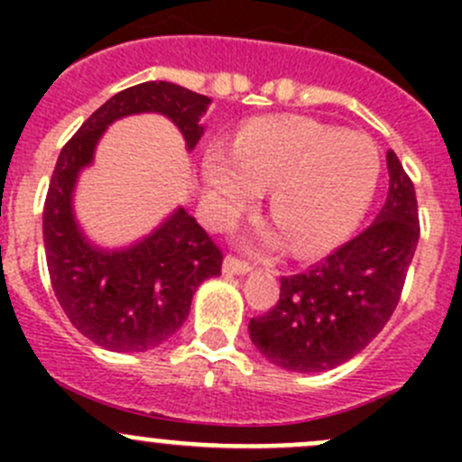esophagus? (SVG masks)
Segmentation results:
<instances>
[{
    "label": "esophagus",
    "instance_id": "obj_1",
    "mask_svg": "<svg viewBox=\"0 0 462 462\" xmlns=\"http://www.w3.org/2000/svg\"><path fill=\"white\" fill-rule=\"evenodd\" d=\"M253 270V265L248 261H241L236 257H226L223 261V273L226 274H248Z\"/></svg>",
    "mask_w": 462,
    "mask_h": 462
}]
</instances>
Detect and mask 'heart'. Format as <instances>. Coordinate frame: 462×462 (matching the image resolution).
<instances>
[{
    "mask_svg": "<svg viewBox=\"0 0 462 462\" xmlns=\"http://www.w3.org/2000/svg\"><path fill=\"white\" fill-rule=\"evenodd\" d=\"M380 152L356 132L309 118L261 120L236 136L232 156L209 152L205 199L217 221L270 188V212L300 257L337 245L369 208L380 180Z\"/></svg>",
    "mask_w": 462,
    "mask_h": 462,
    "instance_id": "b5f03b06",
    "label": "heart"
}]
</instances>
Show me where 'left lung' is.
Segmentation results:
<instances>
[{"label": "left lung", "mask_w": 462, "mask_h": 462, "mask_svg": "<svg viewBox=\"0 0 462 462\" xmlns=\"http://www.w3.org/2000/svg\"><path fill=\"white\" fill-rule=\"evenodd\" d=\"M389 194L375 221L306 273L282 277L274 309L250 319V339L274 366L319 374L356 357L402 295L420 226L411 179L386 152Z\"/></svg>", "instance_id": "8db88e82"}]
</instances>
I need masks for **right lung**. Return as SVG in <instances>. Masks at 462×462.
<instances>
[{
	"mask_svg": "<svg viewBox=\"0 0 462 462\" xmlns=\"http://www.w3.org/2000/svg\"><path fill=\"white\" fill-rule=\"evenodd\" d=\"M209 102L171 82L129 87L88 116L55 162L42 217L51 286L71 324L106 351L141 353L170 339L188 319L197 288L221 274L223 254L183 208L127 248H97L73 212L78 176L106 127L127 116H165L192 152Z\"/></svg>",
	"mask_w": 462,
	"mask_h": 462,
	"instance_id": "right-lung-1",
	"label": "right lung"
}]
</instances>
